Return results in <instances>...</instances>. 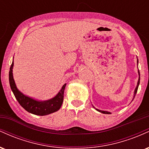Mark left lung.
<instances>
[{"mask_svg":"<svg viewBox=\"0 0 149 149\" xmlns=\"http://www.w3.org/2000/svg\"><path fill=\"white\" fill-rule=\"evenodd\" d=\"M137 64H138V59H137ZM138 74H139V79H138L137 85H136V88H135V90H134V97H133L132 100H134V98L135 95H136V92H137V90H138V87H139V83H140V73H139V69H138ZM94 108H95V107H94ZM95 109H96V110L97 111H99V112H100V113H105V114H110V113H111L110 112H109V111H102V110H100V109H96V108H95Z\"/></svg>","mask_w":149,"mask_h":149,"instance_id":"obj_1","label":"left lung"}]
</instances>
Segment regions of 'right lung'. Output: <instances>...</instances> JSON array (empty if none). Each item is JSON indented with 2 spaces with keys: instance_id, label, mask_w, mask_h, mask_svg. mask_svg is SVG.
<instances>
[{
  "instance_id": "add662e5",
  "label": "right lung",
  "mask_w": 149,
  "mask_h": 149,
  "mask_svg": "<svg viewBox=\"0 0 149 149\" xmlns=\"http://www.w3.org/2000/svg\"><path fill=\"white\" fill-rule=\"evenodd\" d=\"M14 66V60L13 61L9 71V82L10 88L14 94L15 98L19 104L26 111L37 116H46L57 111L61 107L64 100V92L66 83L61 87V90L57 95L48 100H37L32 97L25 95L18 90L13 78V69Z\"/></svg>"
}]
</instances>
